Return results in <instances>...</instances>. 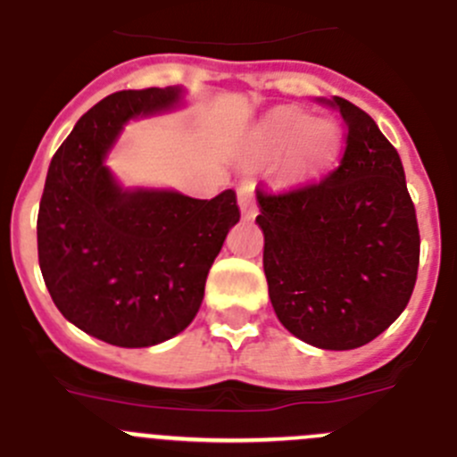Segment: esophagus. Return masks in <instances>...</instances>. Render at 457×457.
Masks as SVG:
<instances>
[{
	"label": "esophagus",
	"instance_id": "obj_1",
	"mask_svg": "<svg viewBox=\"0 0 457 457\" xmlns=\"http://www.w3.org/2000/svg\"><path fill=\"white\" fill-rule=\"evenodd\" d=\"M253 181L246 179L237 186V204H240V211L245 220H253L258 215V206H256V195H253Z\"/></svg>",
	"mask_w": 457,
	"mask_h": 457
}]
</instances>
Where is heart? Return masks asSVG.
I'll return each instance as SVG.
<instances>
[{
	"label": "heart",
	"mask_w": 457,
	"mask_h": 457,
	"mask_svg": "<svg viewBox=\"0 0 457 457\" xmlns=\"http://www.w3.org/2000/svg\"><path fill=\"white\" fill-rule=\"evenodd\" d=\"M265 136L276 146L292 142L290 161L303 174L324 167L340 145V131L333 124L308 122L303 112L292 111V108L271 115L265 127Z\"/></svg>",
	"instance_id": "1"
}]
</instances>
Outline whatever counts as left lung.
Listing matches in <instances>:
<instances>
[{
    "instance_id": "8db88e82",
    "label": "left lung",
    "mask_w": 457,
    "mask_h": 457,
    "mask_svg": "<svg viewBox=\"0 0 457 457\" xmlns=\"http://www.w3.org/2000/svg\"><path fill=\"white\" fill-rule=\"evenodd\" d=\"M346 129L340 165L317 183L258 187L265 267L276 317L299 340L330 351L378 337L408 305L420 267V226L401 158L362 108L320 99Z\"/></svg>"
}]
</instances>
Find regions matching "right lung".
Wrapping results in <instances>:
<instances>
[{
  "mask_svg": "<svg viewBox=\"0 0 457 457\" xmlns=\"http://www.w3.org/2000/svg\"><path fill=\"white\" fill-rule=\"evenodd\" d=\"M181 87L112 92L54 154L37 211V262L67 321L115 346H154L187 328L231 226L236 192L192 199L124 190L104 165L133 117L170 111Z\"/></svg>",
  "mask_w": 457,
  "mask_h": 457,
  "instance_id": "obj_1",
  "label": "right lung"
}]
</instances>
